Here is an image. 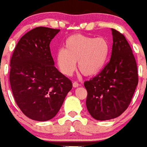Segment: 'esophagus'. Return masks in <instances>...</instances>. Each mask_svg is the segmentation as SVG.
I'll list each match as a JSON object with an SVG mask.
<instances>
[{"label":"esophagus","mask_w":147,"mask_h":147,"mask_svg":"<svg viewBox=\"0 0 147 147\" xmlns=\"http://www.w3.org/2000/svg\"><path fill=\"white\" fill-rule=\"evenodd\" d=\"M72 86H73V87H78V86H80V84L77 83V82H74L73 84H72Z\"/></svg>","instance_id":"obj_1"}]
</instances>
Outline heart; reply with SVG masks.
I'll return each instance as SVG.
<instances>
[{
  "mask_svg": "<svg viewBox=\"0 0 147 147\" xmlns=\"http://www.w3.org/2000/svg\"><path fill=\"white\" fill-rule=\"evenodd\" d=\"M109 50V43L105 38L73 34L66 39L64 49L57 52V63L62 73L71 76L78 61V68L81 73L93 76L104 68Z\"/></svg>",
  "mask_w": 147,
  "mask_h": 147,
  "instance_id": "1",
  "label": "heart"
}]
</instances>
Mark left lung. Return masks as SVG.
Listing matches in <instances>:
<instances>
[{
  "label": "left lung",
  "instance_id": "obj_1",
  "mask_svg": "<svg viewBox=\"0 0 147 147\" xmlns=\"http://www.w3.org/2000/svg\"><path fill=\"white\" fill-rule=\"evenodd\" d=\"M113 48L109 62L100 73L84 83L86 105L90 116L98 120L119 117L126 110L138 85L136 59L123 34L112 29Z\"/></svg>",
  "mask_w": 147,
  "mask_h": 147
}]
</instances>
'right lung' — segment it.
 <instances>
[{
  "label": "right lung",
  "mask_w": 147,
  "mask_h": 147,
  "mask_svg": "<svg viewBox=\"0 0 147 147\" xmlns=\"http://www.w3.org/2000/svg\"><path fill=\"white\" fill-rule=\"evenodd\" d=\"M60 30L39 27L18 42L10 62L9 80L20 110L37 121L51 120L72 88L71 80L54 66L49 44Z\"/></svg>",
  "instance_id": "add662e5"
}]
</instances>
